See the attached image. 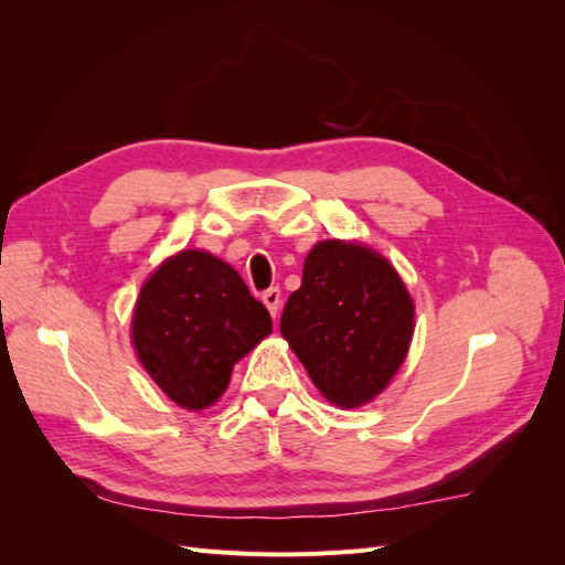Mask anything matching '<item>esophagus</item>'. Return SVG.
Here are the masks:
<instances>
[{"label":"esophagus","mask_w":565,"mask_h":565,"mask_svg":"<svg viewBox=\"0 0 565 565\" xmlns=\"http://www.w3.org/2000/svg\"><path fill=\"white\" fill-rule=\"evenodd\" d=\"M262 299H264V303H266V309L270 311V316H276L278 309H280V289H278V287L266 289V292L262 295Z\"/></svg>","instance_id":"esophagus-1"}]
</instances>
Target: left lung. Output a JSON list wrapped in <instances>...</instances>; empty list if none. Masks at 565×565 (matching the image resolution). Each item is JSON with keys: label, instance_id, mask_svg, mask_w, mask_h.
<instances>
[{"label": "left lung", "instance_id": "8db88e82", "mask_svg": "<svg viewBox=\"0 0 565 565\" xmlns=\"http://www.w3.org/2000/svg\"><path fill=\"white\" fill-rule=\"evenodd\" d=\"M415 306L393 266L363 245L318 243L289 295L280 332L322 396L341 407L370 403L409 349Z\"/></svg>", "mask_w": 565, "mask_h": 565}]
</instances>
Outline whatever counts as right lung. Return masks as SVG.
Listing matches in <instances>:
<instances>
[{
    "mask_svg": "<svg viewBox=\"0 0 565 565\" xmlns=\"http://www.w3.org/2000/svg\"><path fill=\"white\" fill-rule=\"evenodd\" d=\"M270 328L266 306L226 262L185 249L141 287L131 339L167 396L185 409H202L226 391L233 365Z\"/></svg>",
    "mask_w": 565,
    "mask_h": 565,
    "instance_id": "1",
    "label": "right lung"
}]
</instances>
